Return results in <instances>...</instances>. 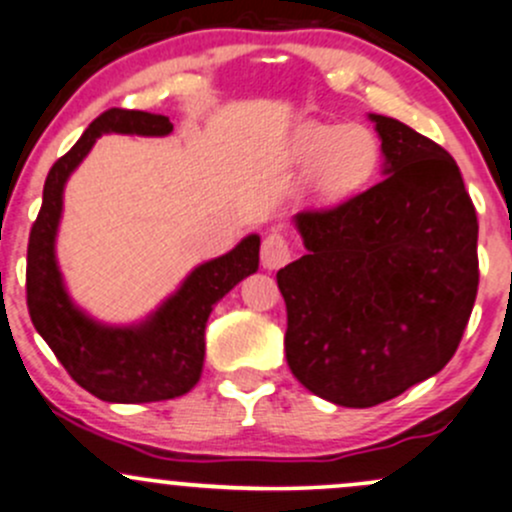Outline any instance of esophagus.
<instances>
[{
	"mask_svg": "<svg viewBox=\"0 0 512 512\" xmlns=\"http://www.w3.org/2000/svg\"><path fill=\"white\" fill-rule=\"evenodd\" d=\"M290 256H293V249H290V241L285 239V234H280V232L266 234V239H263V244H261L263 268L273 271V268L285 266V263L290 261Z\"/></svg>",
	"mask_w": 512,
	"mask_h": 512,
	"instance_id": "34e87169",
	"label": "esophagus"
}]
</instances>
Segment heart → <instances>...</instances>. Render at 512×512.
Returning <instances> with one entry per match:
<instances>
[{
    "label": "heart",
    "mask_w": 512,
    "mask_h": 512,
    "mask_svg": "<svg viewBox=\"0 0 512 512\" xmlns=\"http://www.w3.org/2000/svg\"><path fill=\"white\" fill-rule=\"evenodd\" d=\"M293 156L312 170V190L322 200H339L376 175L381 144L366 126L305 124L293 139Z\"/></svg>",
    "instance_id": "1"
}]
</instances>
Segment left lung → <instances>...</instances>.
<instances>
[{
  "label": "left lung",
  "instance_id": "8db88e82",
  "mask_svg": "<svg viewBox=\"0 0 512 512\" xmlns=\"http://www.w3.org/2000/svg\"><path fill=\"white\" fill-rule=\"evenodd\" d=\"M381 183L295 222L307 254L276 273L285 359L307 390L373 408L449 364L478 293L476 207L454 158L371 114Z\"/></svg>",
  "mask_w": 512,
  "mask_h": 512
}]
</instances>
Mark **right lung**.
I'll return each mask as SVG.
<instances>
[{
    "mask_svg": "<svg viewBox=\"0 0 512 512\" xmlns=\"http://www.w3.org/2000/svg\"><path fill=\"white\" fill-rule=\"evenodd\" d=\"M104 131L166 136L163 114L112 107L85 129L80 141L48 170L43 202L26 251V305L36 332L78 386L107 403H156L185 395L200 381L205 324L214 302L258 268L256 234L229 254L202 263L183 288L141 327H102L73 305L60 280L53 241L63 207V185Z\"/></svg>",
    "mask_w": 512,
    "mask_h": 512,
    "instance_id": "1",
    "label": "right lung"
}]
</instances>
